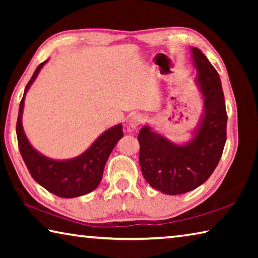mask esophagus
Returning <instances> with one entry per match:
<instances>
[{
    "instance_id": "obj_1",
    "label": "esophagus",
    "mask_w": 258,
    "mask_h": 258,
    "mask_svg": "<svg viewBox=\"0 0 258 258\" xmlns=\"http://www.w3.org/2000/svg\"><path fill=\"white\" fill-rule=\"evenodd\" d=\"M143 120H145V117L140 115V113H137V115H132L127 119V125L131 128H137L139 125H141L143 123Z\"/></svg>"
}]
</instances>
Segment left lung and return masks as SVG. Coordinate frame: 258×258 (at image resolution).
Returning a JSON list of instances; mask_svg holds the SVG:
<instances>
[{
    "instance_id": "left-lung-1",
    "label": "left lung",
    "mask_w": 258,
    "mask_h": 258,
    "mask_svg": "<svg viewBox=\"0 0 258 258\" xmlns=\"http://www.w3.org/2000/svg\"><path fill=\"white\" fill-rule=\"evenodd\" d=\"M203 113L191 138L176 143L146 124L140 130L139 161L146 181L165 195H181L208 180L226 141V109L220 76L198 47H190Z\"/></svg>"
}]
</instances>
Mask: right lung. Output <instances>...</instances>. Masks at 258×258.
<instances>
[{
  "instance_id": "add662e5",
  "label": "right lung",
  "mask_w": 258,
  "mask_h": 258,
  "mask_svg": "<svg viewBox=\"0 0 258 258\" xmlns=\"http://www.w3.org/2000/svg\"><path fill=\"white\" fill-rule=\"evenodd\" d=\"M47 61L49 59L38 64L21 99L16 128L19 150L30 175L38 184L61 198L81 197L97 189L101 182L108 157L123 137V126L117 124L106 130L83 154L71 159H53L35 149L26 137L23 126L25 98Z\"/></svg>"
}]
</instances>
